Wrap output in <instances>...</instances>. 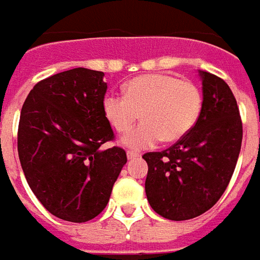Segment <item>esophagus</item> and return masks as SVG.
Here are the masks:
<instances>
[{"label": "esophagus", "instance_id": "1", "mask_svg": "<svg viewBox=\"0 0 260 260\" xmlns=\"http://www.w3.org/2000/svg\"><path fill=\"white\" fill-rule=\"evenodd\" d=\"M126 156H128V158H129V160H132V158L139 157L141 154H139L138 152H134V150H128V152H126Z\"/></svg>", "mask_w": 260, "mask_h": 260}]
</instances>
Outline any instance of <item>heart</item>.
<instances>
[{
	"mask_svg": "<svg viewBox=\"0 0 260 260\" xmlns=\"http://www.w3.org/2000/svg\"><path fill=\"white\" fill-rule=\"evenodd\" d=\"M201 108L195 83L164 74L136 76L125 85L124 96L108 94L103 100V114L118 134L128 132L141 114L143 122L122 139L132 149L153 147L161 139L180 141L193 128Z\"/></svg>",
	"mask_w": 260,
	"mask_h": 260,
	"instance_id": "b5f03b06",
	"label": "heart"
}]
</instances>
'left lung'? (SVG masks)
I'll return each instance as SVG.
<instances>
[{
	"mask_svg": "<svg viewBox=\"0 0 260 260\" xmlns=\"http://www.w3.org/2000/svg\"><path fill=\"white\" fill-rule=\"evenodd\" d=\"M201 114L188 134L163 152L143 154L145 191L161 217L181 221L213 207L229 186L242 142V121L233 91L221 78L201 71Z\"/></svg>",
	"mask_w": 260,
	"mask_h": 260,
	"instance_id": "left-lung-1",
	"label": "left lung"
}]
</instances>
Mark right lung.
Returning a JSON list of instances; mask_svg holds the SVG:
<instances>
[{"label": "right lung", "mask_w": 260, "mask_h": 260, "mask_svg": "<svg viewBox=\"0 0 260 260\" xmlns=\"http://www.w3.org/2000/svg\"><path fill=\"white\" fill-rule=\"evenodd\" d=\"M104 72L74 68L40 80L26 97L18 126V153L26 181L55 217L85 223L107 206L126 163L113 146L103 114Z\"/></svg>", "instance_id": "right-lung-1"}]
</instances>
